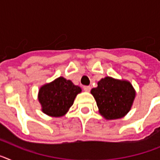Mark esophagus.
<instances>
[{
    "instance_id": "34e87169",
    "label": "esophagus",
    "mask_w": 160,
    "mask_h": 160,
    "mask_svg": "<svg viewBox=\"0 0 160 160\" xmlns=\"http://www.w3.org/2000/svg\"><path fill=\"white\" fill-rule=\"evenodd\" d=\"M83 90H84L85 91H87V92H89V91H90V90H91V87H90V86H84V87H83Z\"/></svg>"
}]
</instances>
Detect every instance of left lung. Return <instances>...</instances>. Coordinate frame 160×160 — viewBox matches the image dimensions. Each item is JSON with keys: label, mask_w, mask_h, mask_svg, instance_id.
Listing matches in <instances>:
<instances>
[{"label": "left lung", "mask_w": 160, "mask_h": 160, "mask_svg": "<svg viewBox=\"0 0 160 160\" xmlns=\"http://www.w3.org/2000/svg\"><path fill=\"white\" fill-rule=\"evenodd\" d=\"M97 103L98 112L107 120L123 118L135 100L136 92L128 80L112 77L102 78L90 91Z\"/></svg>", "instance_id": "8db88e82"}]
</instances>
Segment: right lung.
I'll list each match as a JSON object with an SVG mask.
<instances>
[{
	"mask_svg": "<svg viewBox=\"0 0 160 160\" xmlns=\"http://www.w3.org/2000/svg\"><path fill=\"white\" fill-rule=\"evenodd\" d=\"M81 92V87L70 80L59 77L40 87L38 99L44 114L59 118L69 111L76 96Z\"/></svg>",
	"mask_w": 160,
	"mask_h": 160,
	"instance_id": "obj_1",
	"label": "right lung"
}]
</instances>
